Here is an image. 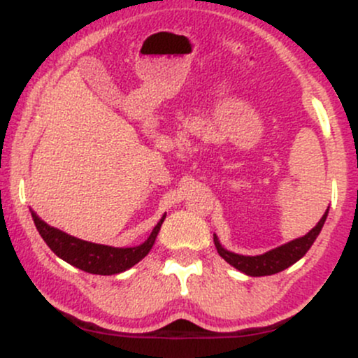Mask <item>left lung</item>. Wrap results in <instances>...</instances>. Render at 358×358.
I'll return each mask as SVG.
<instances>
[{"label": "left lung", "mask_w": 358, "mask_h": 358, "mask_svg": "<svg viewBox=\"0 0 358 358\" xmlns=\"http://www.w3.org/2000/svg\"><path fill=\"white\" fill-rule=\"evenodd\" d=\"M327 215L328 210L323 213L318 224L306 236L287 242L285 245H279V248L261 254V256H241V254L231 252V250L222 248L217 236H213V242H215L217 252L220 254V257H224L229 264L239 269L241 273H245L248 276H271V274L281 273V271L289 268V266H293L294 262L305 256L308 249L313 245L320 231H322Z\"/></svg>", "instance_id": "8db88e82"}]
</instances>
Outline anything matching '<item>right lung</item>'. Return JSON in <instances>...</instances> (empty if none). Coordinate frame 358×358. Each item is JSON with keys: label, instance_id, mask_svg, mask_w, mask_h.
<instances>
[{"label": "right lung", "instance_id": "1", "mask_svg": "<svg viewBox=\"0 0 358 358\" xmlns=\"http://www.w3.org/2000/svg\"><path fill=\"white\" fill-rule=\"evenodd\" d=\"M30 212L31 217H34L36 231L40 232L42 239L47 242L48 248L57 256L64 259L69 264H72L73 268H79L90 274H101V276L119 274L122 271L133 268L134 264H138L153 248L156 236H158L163 220L166 217L163 215L159 219L158 224L155 225L153 232L150 234V237L141 245H136V248H113V245L94 244V242L69 236V234L62 232L59 229L50 227L34 210Z\"/></svg>", "mask_w": 358, "mask_h": 358}]
</instances>
